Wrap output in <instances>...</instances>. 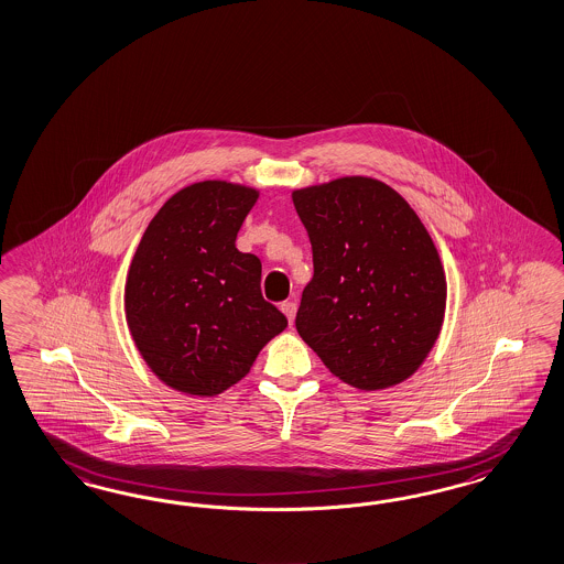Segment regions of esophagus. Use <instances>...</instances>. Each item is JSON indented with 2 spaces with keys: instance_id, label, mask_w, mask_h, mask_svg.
Segmentation results:
<instances>
[{
  "instance_id": "obj_1",
  "label": "esophagus",
  "mask_w": 564,
  "mask_h": 564,
  "mask_svg": "<svg viewBox=\"0 0 564 564\" xmlns=\"http://www.w3.org/2000/svg\"><path fill=\"white\" fill-rule=\"evenodd\" d=\"M280 308H282V313L286 315V319H289L290 325H292L294 315H296V303H294V301H284V303L280 305Z\"/></svg>"
}]
</instances>
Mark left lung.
<instances>
[{
	"instance_id": "8db88e82",
	"label": "left lung",
	"mask_w": 564,
	"mask_h": 564,
	"mask_svg": "<svg viewBox=\"0 0 564 564\" xmlns=\"http://www.w3.org/2000/svg\"><path fill=\"white\" fill-rule=\"evenodd\" d=\"M313 249L296 332L348 386H398L435 346L447 282L435 242L389 185L336 178L292 194Z\"/></svg>"
}]
</instances>
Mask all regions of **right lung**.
<instances>
[{
	"instance_id": "obj_1",
	"label": "right lung",
	"mask_w": 564,
	"mask_h": 564,
	"mask_svg": "<svg viewBox=\"0 0 564 564\" xmlns=\"http://www.w3.org/2000/svg\"><path fill=\"white\" fill-rule=\"evenodd\" d=\"M256 202L242 185L194 183L159 209L131 259V338L154 375L183 393L235 386L289 325L261 296V261L235 247Z\"/></svg>"
}]
</instances>
